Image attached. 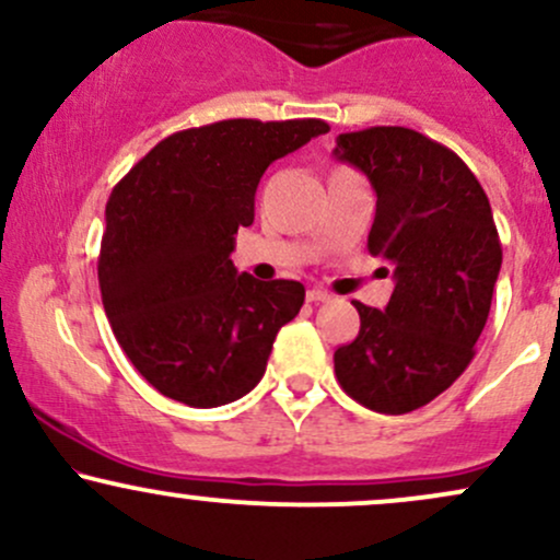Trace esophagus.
Here are the masks:
<instances>
[{
    "label": "esophagus",
    "instance_id": "1",
    "mask_svg": "<svg viewBox=\"0 0 560 560\" xmlns=\"http://www.w3.org/2000/svg\"><path fill=\"white\" fill-rule=\"evenodd\" d=\"M305 300L307 302H326L329 300V292H324V289H307V294H305Z\"/></svg>",
    "mask_w": 560,
    "mask_h": 560
}]
</instances>
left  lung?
<instances>
[{"mask_svg": "<svg viewBox=\"0 0 560 560\" xmlns=\"http://www.w3.org/2000/svg\"><path fill=\"white\" fill-rule=\"evenodd\" d=\"M334 155L374 186L369 253L395 279L384 311L352 302L361 331L334 352V374L365 408L410 413L464 374L490 316L503 262L490 199L464 160L413 128L339 133Z\"/></svg>", "mask_w": 560, "mask_h": 560, "instance_id": "8db88e82", "label": "left lung"}]
</instances>
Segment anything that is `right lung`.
I'll use <instances>...</instances> for the list:
<instances>
[{
	"instance_id": "obj_1",
	"label": "right lung",
	"mask_w": 560,
	"mask_h": 560,
	"mask_svg": "<svg viewBox=\"0 0 560 560\" xmlns=\"http://www.w3.org/2000/svg\"><path fill=\"white\" fill-rule=\"evenodd\" d=\"M329 124L218 120L152 147L105 208L102 305L128 361L191 408L240 400L266 374L276 334L300 313V281H258L231 262L273 160Z\"/></svg>"
}]
</instances>
